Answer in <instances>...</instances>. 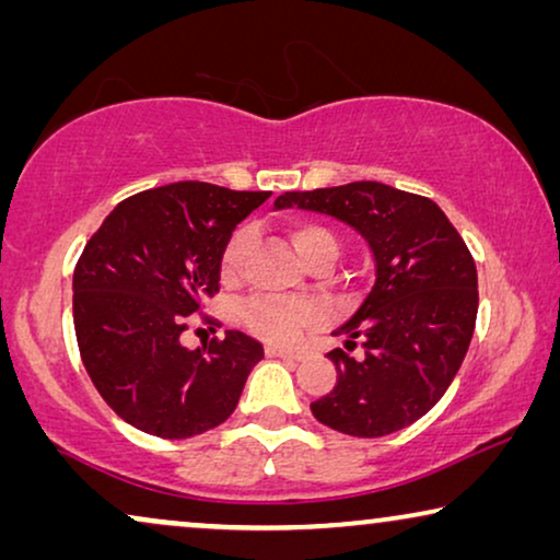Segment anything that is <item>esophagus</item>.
Returning <instances> with one entry per match:
<instances>
[{
	"label": "esophagus",
	"mask_w": 560,
	"mask_h": 560,
	"mask_svg": "<svg viewBox=\"0 0 560 560\" xmlns=\"http://www.w3.org/2000/svg\"><path fill=\"white\" fill-rule=\"evenodd\" d=\"M267 357H280V359H303V351H293V349H282V347H265Z\"/></svg>",
	"instance_id": "34e87169"
}]
</instances>
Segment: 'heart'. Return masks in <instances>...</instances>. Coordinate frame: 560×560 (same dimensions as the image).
<instances>
[{"instance_id": "heart-1", "label": "heart", "mask_w": 560, "mask_h": 560, "mask_svg": "<svg viewBox=\"0 0 560 560\" xmlns=\"http://www.w3.org/2000/svg\"><path fill=\"white\" fill-rule=\"evenodd\" d=\"M288 240L293 244L298 255L303 259H311L320 255V252L336 249L334 234L326 226L316 224L308 219H290L285 224ZM252 234L247 226H236L232 234L226 236L219 252V275L221 280H234L242 272L244 259H247ZM320 318V311L313 303L301 301H280V298L255 295L242 305L240 320L249 334L257 339L272 341V343H290L295 341L301 331L316 324Z\"/></svg>"}]
</instances>
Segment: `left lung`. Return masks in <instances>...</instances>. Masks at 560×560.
I'll list each match as a JSON object with an SVG mask.
<instances>
[{"mask_svg":"<svg viewBox=\"0 0 560 560\" xmlns=\"http://www.w3.org/2000/svg\"><path fill=\"white\" fill-rule=\"evenodd\" d=\"M275 206L320 211L354 226L377 259V282L347 326V349L363 339L362 358L328 351L331 393L311 402L334 431L380 439L423 418L441 400L477 324V265L462 234L431 198L385 183L293 190Z\"/></svg>","mask_w":560,"mask_h":560,"instance_id":"left-lung-1","label":"left lung"}]
</instances>
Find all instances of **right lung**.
Wrapping results in <instances>:
<instances>
[{
  "mask_svg": "<svg viewBox=\"0 0 560 560\" xmlns=\"http://www.w3.org/2000/svg\"><path fill=\"white\" fill-rule=\"evenodd\" d=\"M267 190L180 180L129 196L83 247L73 270V326L91 382L129 425L190 439L236 410L262 343L226 331L201 349L180 336L190 316L217 326L219 252Z\"/></svg>",
  "mask_w": 560,
  "mask_h": 560,
  "instance_id": "1",
  "label": "right lung"
}]
</instances>
